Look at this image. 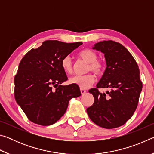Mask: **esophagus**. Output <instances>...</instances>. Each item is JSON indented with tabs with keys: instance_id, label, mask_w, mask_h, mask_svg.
Returning <instances> with one entry per match:
<instances>
[{
	"instance_id": "34e87169",
	"label": "esophagus",
	"mask_w": 154,
	"mask_h": 154,
	"mask_svg": "<svg viewBox=\"0 0 154 154\" xmlns=\"http://www.w3.org/2000/svg\"><path fill=\"white\" fill-rule=\"evenodd\" d=\"M80 91H81V93H82V95L85 94L86 93V90H84V89H82V88H81V89H80Z\"/></svg>"
}]
</instances>
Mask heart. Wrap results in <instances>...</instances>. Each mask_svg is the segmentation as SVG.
<instances>
[{
	"instance_id": "b5f03b06",
	"label": "heart",
	"mask_w": 154,
	"mask_h": 154,
	"mask_svg": "<svg viewBox=\"0 0 154 154\" xmlns=\"http://www.w3.org/2000/svg\"><path fill=\"white\" fill-rule=\"evenodd\" d=\"M78 56L88 63V71H92L96 75H100L104 72V64L102 62L97 59L98 56L95 51L90 49H83L78 53ZM61 66L63 71L67 74L72 72V64L70 56L64 57L61 61ZM95 76L92 73L85 75H75L70 78L69 83L76 85L82 89H87L95 82Z\"/></svg>"
}]
</instances>
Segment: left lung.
<instances>
[{
	"instance_id": "1",
	"label": "left lung",
	"mask_w": 154,
	"mask_h": 154,
	"mask_svg": "<svg viewBox=\"0 0 154 154\" xmlns=\"http://www.w3.org/2000/svg\"><path fill=\"white\" fill-rule=\"evenodd\" d=\"M93 49L105 54L106 67L96 88L89 90L94 98L86 111L94 123L106 129L124 125L137 107L143 84L137 63L129 51L113 41L96 43ZM98 88H106L100 93Z\"/></svg>"
}]
</instances>
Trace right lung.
<instances>
[{
  "label": "right lung",
  "instance_id": "obj_1",
  "mask_svg": "<svg viewBox=\"0 0 154 154\" xmlns=\"http://www.w3.org/2000/svg\"><path fill=\"white\" fill-rule=\"evenodd\" d=\"M82 44L48 40L23 57L15 76L14 94L30 121L41 126L56 123L64 116L69 100L81 96L77 85H61L68 79L61 61Z\"/></svg>",
  "mask_w": 154,
  "mask_h": 154
}]
</instances>
